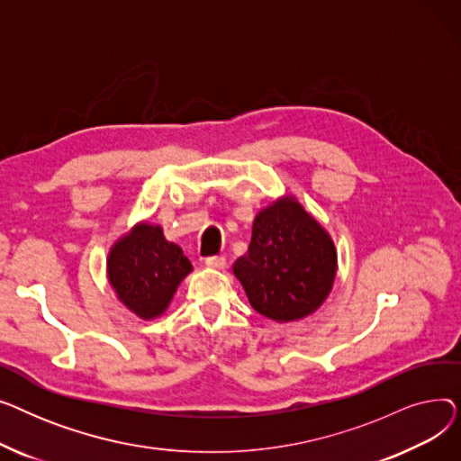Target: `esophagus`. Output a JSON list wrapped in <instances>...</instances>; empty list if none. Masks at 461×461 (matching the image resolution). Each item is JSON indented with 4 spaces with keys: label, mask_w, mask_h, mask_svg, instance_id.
Returning <instances> with one entry per match:
<instances>
[{
    "label": "esophagus",
    "mask_w": 461,
    "mask_h": 461,
    "mask_svg": "<svg viewBox=\"0 0 461 461\" xmlns=\"http://www.w3.org/2000/svg\"><path fill=\"white\" fill-rule=\"evenodd\" d=\"M205 265H207V267H212V269H224L226 267V258L211 256V258L205 259Z\"/></svg>",
    "instance_id": "1"
}]
</instances>
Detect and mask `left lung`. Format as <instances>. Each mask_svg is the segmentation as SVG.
Masks as SVG:
<instances>
[{"label": "left lung", "mask_w": 461, "mask_h": 461, "mask_svg": "<svg viewBox=\"0 0 461 461\" xmlns=\"http://www.w3.org/2000/svg\"><path fill=\"white\" fill-rule=\"evenodd\" d=\"M233 275L261 316L297 321L329 297L336 249L316 218L294 196H284L256 214L249 252L233 263Z\"/></svg>", "instance_id": "8db88e82"}]
</instances>
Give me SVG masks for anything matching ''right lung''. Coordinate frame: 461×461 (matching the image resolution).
Wrapping results in <instances>:
<instances>
[{
    "instance_id": "obj_1",
    "label": "right lung",
    "mask_w": 461,
    "mask_h": 461,
    "mask_svg": "<svg viewBox=\"0 0 461 461\" xmlns=\"http://www.w3.org/2000/svg\"><path fill=\"white\" fill-rule=\"evenodd\" d=\"M108 280L117 299L141 320H155L172 303L192 263L160 226L136 224L110 249Z\"/></svg>"
}]
</instances>
